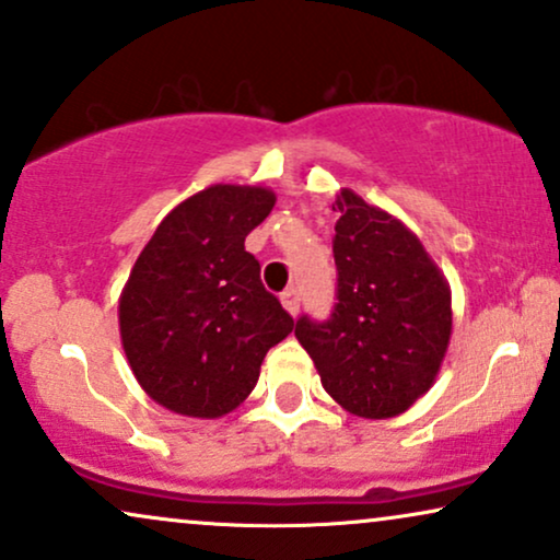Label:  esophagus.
<instances>
[{
  "mask_svg": "<svg viewBox=\"0 0 560 560\" xmlns=\"http://www.w3.org/2000/svg\"><path fill=\"white\" fill-rule=\"evenodd\" d=\"M280 301H282V306H285L288 312H291L293 316L299 314V308H301V299H299V291H295V288H285V291L280 293Z\"/></svg>",
  "mask_w": 560,
  "mask_h": 560,
  "instance_id": "esophagus-1",
  "label": "esophagus"
}]
</instances>
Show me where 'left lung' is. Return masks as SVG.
<instances>
[{
    "label": "left lung",
    "instance_id": "1",
    "mask_svg": "<svg viewBox=\"0 0 560 560\" xmlns=\"http://www.w3.org/2000/svg\"><path fill=\"white\" fill-rule=\"evenodd\" d=\"M332 210L337 303L295 337L324 389L361 418H392L428 392L452 335L444 275L397 218L342 189Z\"/></svg>",
    "mask_w": 560,
    "mask_h": 560
}]
</instances>
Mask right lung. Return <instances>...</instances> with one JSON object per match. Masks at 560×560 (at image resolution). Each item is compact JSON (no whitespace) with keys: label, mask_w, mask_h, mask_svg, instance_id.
Wrapping results in <instances>:
<instances>
[{"label":"right lung","mask_w":560,"mask_h":560,"mask_svg":"<svg viewBox=\"0 0 560 560\" xmlns=\"http://www.w3.org/2000/svg\"><path fill=\"white\" fill-rule=\"evenodd\" d=\"M261 186L215 184L171 210L135 261L119 301L124 353L155 402L220 418L257 386L293 316L261 285L248 233L269 215Z\"/></svg>","instance_id":"add662e5"}]
</instances>
